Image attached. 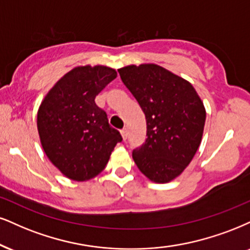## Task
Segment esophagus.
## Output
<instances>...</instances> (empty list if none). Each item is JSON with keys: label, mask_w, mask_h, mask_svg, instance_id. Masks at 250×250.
Wrapping results in <instances>:
<instances>
[{"label": "esophagus", "mask_w": 250, "mask_h": 250, "mask_svg": "<svg viewBox=\"0 0 250 250\" xmlns=\"http://www.w3.org/2000/svg\"><path fill=\"white\" fill-rule=\"evenodd\" d=\"M120 134H122V138H123V140H126L127 139V130H123V131H120Z\"/></svg>", "instance_id": "34e87169"}]
</instances>
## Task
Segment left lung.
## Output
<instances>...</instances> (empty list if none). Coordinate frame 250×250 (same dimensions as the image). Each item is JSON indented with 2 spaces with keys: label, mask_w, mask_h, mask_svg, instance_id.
Masks as SVG:
<instances>
[{
  "label": "left lung",
  "mask_w": 250,
  "mask_h": 250,
  "mask_svg": "<svg viewBox=\"0 0 250 250\" xmlns=\"http://www.w3.org/2000/svg\"><path fill=\"white\" fill-rule=\"evenodd\" d=\"M118 72L146 117L147 139L133 150L135 165L154 183L171 182L190 165L202 143L203 101L189 81L159 64H130Z\"/></svg>",
  "instance_id": "8db88e82"
}]
</instances>
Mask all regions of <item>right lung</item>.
<instances>
[{"label": "right lung", "instance_id": "add662e5", "mask_svg": "<svg viewBox=\"0 0 250 250\" xmlns=\"http://www.w3.org/2000/svg\"><path fill=\"white\" fill-rule=\"evenodd\" d=\"M117 78L107 66H78L66 73L40 103L37 127L48 160L67 178L84 182L106 167L119 132L95 97Z\"/></svg>", "mask_w": 250, "mask_h": 250}]
</instances>
